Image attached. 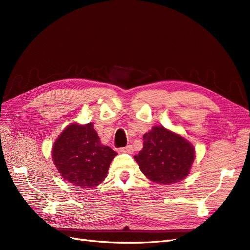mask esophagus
<instances>
[{
    "label": "esophagus",
    "mask_w": 250,
    "mask_h": 250,
    "mask_svg": "<svg viewBox=\"0 0 250 250\" xmlns=\"http://www.w3.org/2000/svg\"><path fill=\"white\" fill-rule=\"evenodd\" d=\"M120 151L121 152L123 153H129V154H132L133 153V148L131 145H127L126 147H122L120 148Z\"/></svg>",
    "instance_id": "esophagus-1"
}]
</instances>
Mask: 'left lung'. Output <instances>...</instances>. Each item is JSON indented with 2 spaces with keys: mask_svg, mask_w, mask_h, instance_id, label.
Wrapping results in <instances>:
<instances>
[{
  "mask_svg": "<svg viewBox=\"0 0 250 250\" xmlns=\"http://www.w3.org/2000/svg\"><path fill=\"white\" fill-rule=\"evenodd\" d=\"M143 140V149L134 160L149 179L171 185L188 175L195 158L190 142L163 126L153 127Z\"/></svg>",
  "mask_w": 250,
  "mask_h": 250,
  "instance_id": "1",
  "label": "left lung"
}]
</instances>
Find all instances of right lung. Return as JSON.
<instances>
[{"mask_svg": "<svg viewBox=\"0 0 250 250\" xmlns=\"http://www.w3.org/2000/svg\"><path fill=\"white\" fill-rule=\"evenodd\" d=\"M116 155V151L102 145L92 123L67 126L52 150L53 161L62 176L82 188L101 184Z\"/></svg>", "mask_w": 250, "mask_h": 250, "instance_id": "1", "label": "right lung"}]
</instances>
